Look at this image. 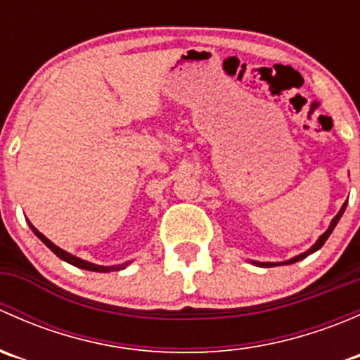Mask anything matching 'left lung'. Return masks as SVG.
Masks as SVG:
<instances>
[{
    "label": "left lung",
    "mask_w": 360,
    "mask_h": 360,
    "mask_svg": "<svg viewBox=\"0 0 360 360\" xmlns=\"http://www.w3.org/2000/svg\"><path fill=\"white\" fill-rule=\"evenodd\" d=\"M347 203H348V200L345 202L343 205H341L340 212H338L336 216L333 217V221H331V224H329V228H328V230H326L324 233H322L321 237L317 238V242H315V244L311 245V248L308 249V250H304V252L297 254V256L291 257V259H285V261H277V263H271V261H266V263H264V261H252V259H249V263L256 264V266H261V268H271V266H281V264H292V263H296V261H301V259H304V257H307V256H310V254H314L315 250H319V249L322 248V245L326 244V240H328V238H329V235H331V233H333V230H335V228H336L338 221H340V219H341V216H343L345 209H347Z\"/></svg>",
    "instance_id": "left-lung-1"
}]
</instances>
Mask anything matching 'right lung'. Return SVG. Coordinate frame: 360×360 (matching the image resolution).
<instances>
[{
    "label": "right lung",
    "instance_id": "right-lung-1",
    "mask_svg": "<svg viewBox=\"0 0 360 360\" xmlns=\"http://www.w3.org/2000/svg\"><path fill=\"white\" fill-rule=\"evenodd\" d=\"M27 224H29V228H31V230H32V233H34L36 237H38L39 240H41L43 244L46 245V248L52 250V252L56 254L57 257H60V259L66 261V263L72 264V266H76V268H82V270H89V271H101V274H108V271L123 270V268H127V266H129V264H130V261H127V263H122V264H112V266H103V264L90 263V261L82 259V257H78V256H72V254L68 252V250L60 249L59 245H56L52 240H49V238H46L45 235L39 233V231L36 230V228L32 226V224L29 223V221H27Z\"/></svg>",
    "mask_w": 360,
    "mask_h": 360
}]
</instances>
